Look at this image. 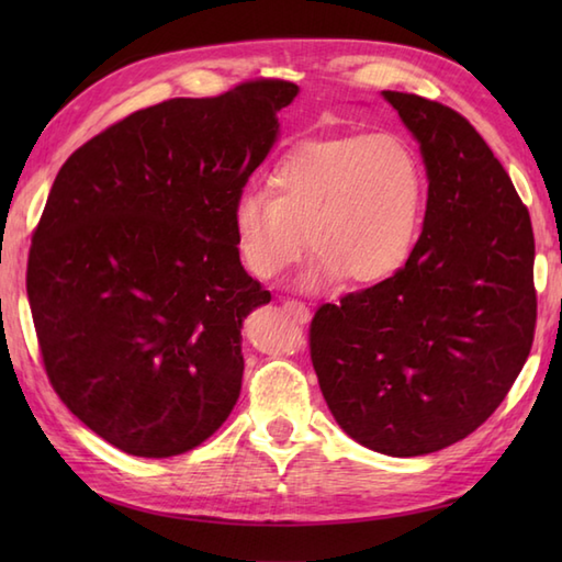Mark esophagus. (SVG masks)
<instances>
[{
	"label": "esophagus",
	"mask_w": 562,
	"mask_h": 562,
	"mask_svg": "<svg viewBox=\"0 0 562 562\" xmlns=\"http://www.w3.org/2000/svg\"><path fill=\"white\" fill-rule=\"evenodd\" d=\"M284 312H290L300 324H308L312 321V312H308V306L304 302H294V300H284L282 302Z\"/></svg>",
	"instance_id": "obj_1"
}]
</instances>
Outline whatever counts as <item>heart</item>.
Masks as SVG:
<instances>
[{
    "mask_svg": "<svg viewBox=\"0 0 562 562\" xmlns=\"http://www.w3.org/2000/svg\"><path fill=\"white\" fill-rule=\"evenodd\" d=\"M270 190L248 186L232 205L241 266L260 282L282 278L304 246L314 250L300 288L340 278L367 288L408 262L423 226L425 173L398 135L302 142L270 171Z\"/></svg>",
    "mask_w": 562,
    "mask_h": 562,
    "instance_id": "1",
    "label": "heart"
}]
</instances>
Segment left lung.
<instances>
[{"label": "left lung", "instance_id": "8db88e82", "mask_svg": "<svg viewBox=\"0 0 562 562\" xmlns=\"http://www.w3.org/2000/svg\"><path fill=\"white\" fill-rule=\"evenodd\" d=\"M381 97L420 147L423 234L393 278L318 308L312 362L342 432L408 459L471 435L519 376L536 326L533 232L465 117L415 93Z\"/></svg>", "mask_w": 562, "mask_h": 562}]
</instances>
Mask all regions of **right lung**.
<instances>
[{
  "instance_id": "obj_1",
  "label": "right lung",
  "mask_w": 562,
  "mask_h": 562,
  "mask_svg": "<svg viewBox=\"0 0 562 562\" xmlns=\"http://www.w3.org/2000/svg\"><path fill=\"white\" fill-rule=\"evenodd\" d=\"M288 81L127 115L59 169L29 254L45 372L133 457L202 445L241 393V328L270 292L244 270L232 205L280 135Z\"/></svg>"
}]
</instances>
